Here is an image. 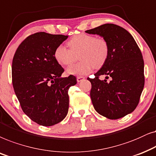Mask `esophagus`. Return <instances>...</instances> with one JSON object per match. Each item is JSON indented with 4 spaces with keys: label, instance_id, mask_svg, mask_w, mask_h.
Here are the masks:
<instances>
[{
    "label": "esophagus",
    "instance_id": "34e87169",
    "mask_svg": "<svg viewBox=\"0 0 156 156\" xmlns=\"http://www.w3.org/2000/svg\"><path fill=\"white\" fill-rule=\"evenodd\" d=\"M85 79V77L83 76H78L77 77V81L78 82H81L83 80Z\"/></svg>",
    "mask_w": 156,
    "mask_h": 156
}]
</instances>
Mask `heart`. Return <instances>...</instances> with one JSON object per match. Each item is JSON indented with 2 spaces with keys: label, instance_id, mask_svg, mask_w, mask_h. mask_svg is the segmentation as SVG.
Here are the masks:
<instances>
[{
  "label": "heart",
  "instance_id": "obj_1",
  "mask_svg": "<svg viewBox=\"0 0 156 156\" xmlns=\"http://www.w3.org/2000/svg\"><path fill=\"white\" fill-rule=\"evenodd\" d=\"M69 49L60 45L54 51L55 61L61 66H69L78 55L79 63L68 68L70 75L81 76L92 70L99 69L104 65L109 53V45L103 38H95L92 35L80 33L73 37L68 42Z\"/></svg>",
  "mask_w": 156,
  "mask_h": 156
}]
</instances>
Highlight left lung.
<instances>
[{
	"instance_id": "left-lung-1",
	"label": "left lung",
	"mask_w": 156,
	"mask_h": 156,
	"mask_svg": "<svg viewBox=\"0 0 156 156\" xmlns=\"http://www.w3.org/2000/svg\"><path fill=\"white\" fill-rule=\"evenodd\" d=\"M86 32L102 36L109 45L104 65L94 74V78H87L92 86L93 107L109 119L123 118L136 109L144 87V61L140 50L130 33L117 25L103 24ZM102 74L107 76L103 81L99 79Z\"/></svg>"
}]
</instances>
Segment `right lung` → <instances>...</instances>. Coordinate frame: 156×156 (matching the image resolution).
Segmentation results:
<instances>
[{
    "label": "right lung",
    "instance_id": "1",
    "mask_svg": "<svg viewBox=\"0 0 156 156\" xmlns=\"http://www.w3.org/2000/svg\"><path fill=\"white\" fill-rule=\"evenodd\" d=\"M68 38L45 32L27 37L16 50L12 63V83L23 111L35 123L51 126L67 115L68 89L77 83L70 75L61 78L64 69L54 51Z\"/></svg>",
    "mask_w": 156,
    "mask_h": 156
}]
</instances>
